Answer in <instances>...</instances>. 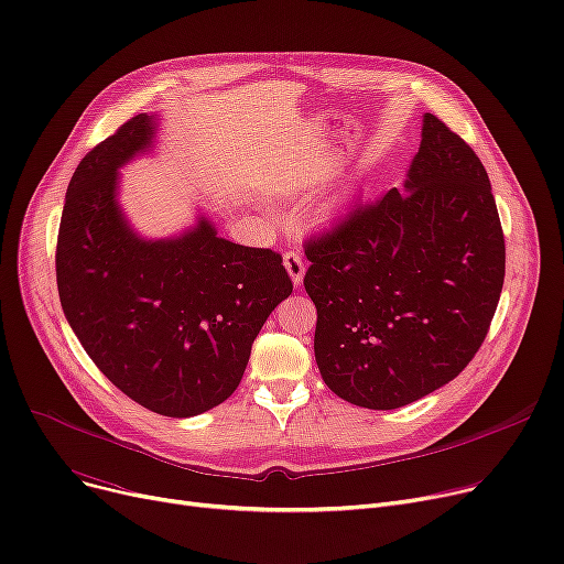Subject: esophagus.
<instances>
[{
	"mask_svg": "<svg viewBox=\"0 0 564 564\" xmlns=\"http://www.w3.org/2000/svg\"><path fill=\"white\" fill-rule=\"evenodd\" d=\"M283 264H285V269H288V274H290L292 283L302 285V279H304V272H306V264H304L300 251H295V249L288 251V253L283 256Z\"/></svg>",
	"mask_w": 564,
	"mask_h": 564,
	"instance_id": "34e87169",
	"label": "esophagus"
}]
</instances>
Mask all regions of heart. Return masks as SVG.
<instances>
[{
    "label": "heart",
    "instance_id": "heart-1",
    "mask_svg": "<svg viewBox=\"0 0 564 564\" xmlns=\"http://www.w3.org/2000/svg\"><path fill=\"white\" fill-rule=\"evenodd\" d=\"M336 209H338V203H334V205L327 207V212H336Z\"/></svg>",
    "mask_w": 564,
    "mask_h": 564
}]
</instances>
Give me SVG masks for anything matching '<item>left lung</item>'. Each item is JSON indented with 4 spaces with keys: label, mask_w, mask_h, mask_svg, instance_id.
<instances>
[{
    "label": "left lung",
    "mask_w": 564,
    "mask_h": 564,
    "mask_svg": "<svg viewBox=\"0 0 564 564\" xmlns=\"http://www.w3.org/2000/svg\"><path fill=\"white\" fill-rule=\"evenodd\" d=\"M313 350L343 401L394 410L454 380L491 327L505 235L473 147L426 112L405 184L304 241Z\"/></svg>",
    "instance_id": "1"
}]
</instances>
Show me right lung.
Returning <instances> with one entry per match:
<instances>
[{"mask_svg":"<svg viewBox=\"0 0 564 564\" xmlns=\"http://www.w3.org/2000/svg\"><path fill=\"white\" fill-rule=\"evenodd\" d=\"M154 133V117L135 115L78 163L57 235V290L70 329L119 391L165 417H193L237 389L292 281L276 251L216 237L205 216L173 239L131 230L117 170Z\"/></svg>","mask_w":564,"mask_h":564,"instance_id":"1","label":"right lung"}]
</instances>
